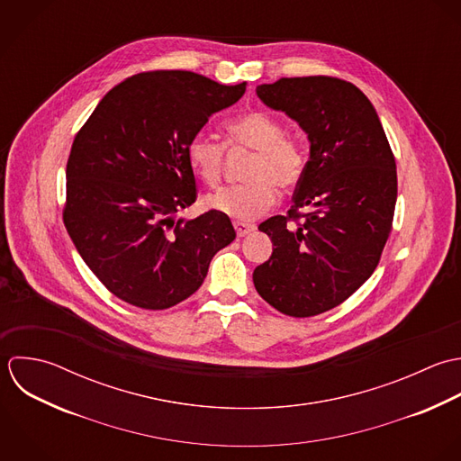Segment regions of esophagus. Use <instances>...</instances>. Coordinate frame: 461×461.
Returning <instances> with one entry per match:
<instances>
[{
    "mask_svg": "<svg viewBox=\"0 0 461 461\" xmlns=\"http://www.w3.org/2000/svg\"><path fill=\"white\" fill-rule=\"evenodd\" d=\"M234 229H236L238 238H243V236L254 232V230H256V225H252V223H243V221H234Z\"/></svg>",
    "mask_w": 461,
    "mask_h": 461,
    "instance_id": "esophagus-1",
    "label": "esophagus"
}]
</instances>
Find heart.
<instances>
[{
	"instance_id": "1",
	"label": "heart",
	"mask_w": 461,
	"mask_h": 461,
	"mask_svg": "<svg viewBox=\"0 0 461 461\" xmlns=\"http://www.w3.org/2000/svg\"><path fill=\"white\" fill-rule=\"evenodd\" d=\"M227 143L256 150L247 167V182L227 185L205 196V205L234 220H254L277 200V185L295 187L307 167L304 145L286 136L283 122L267 111H249L225 125ZM225 149L194 136L185 149L187 166L207 185H216L223 171Z\"/></svg>"
}]
</instances>
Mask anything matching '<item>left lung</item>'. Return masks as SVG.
Wrapping results in <instances>:
<instances>
[{
  "label": "left lung",
  "instance_id": "8db88e82",
  "mask_svg": "<svg viewBox=\"0 0 461 461\" xmlns=\"http://www.w3.org/2000/svg\"><path fill=\"white\" fill-rule=\"evenodd\" d=\"M256 93L295 120L311 147L288 216L259 225L274 252L254 270V286L285 314L314 316L339 306L374 274L393 221L395 157L374 105L350 82L281 78Z\"/></svg>",
  "mask_w": 461,
  "mask_h": 461
}]
</instances>
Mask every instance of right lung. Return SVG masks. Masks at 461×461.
<instances>
[{"mask_svg":"<svg viewBox=\"0 0 461 461\" xmlns=\"http://www.w3.org/2000/svg\"><path fill=\"white\" fill-rule=\"evenodd\" d=\"M245 86L178 69L140 73L113 87L78 131L66 167L64 225L118 299L143 309L175 306L202 286L214 254L234 241L221 212L175 214L196 200L187 143Z\"/></svg>","mask_w":461,"mask_h":461,"instance_id":"1","label":"right lung"}]
</instances>
